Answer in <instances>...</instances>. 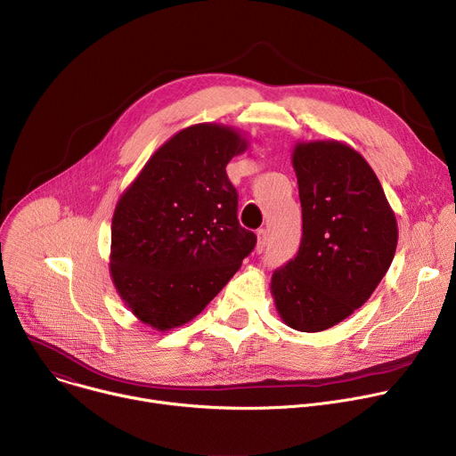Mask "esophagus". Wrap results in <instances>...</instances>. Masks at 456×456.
Returning <instances> with one entry per match:
<instances>
[{
    "mask_svg": "<svg viewBox=\"0 0 456 456\" xmlns=\"http://www.w3.org/2000/svg\"><path fill=\"white\" fill-rule=\"evenodd\" d=\"M256 236H257V245H256V248H257V252H262V250L265 248L267 241H269V231H267V229H259Z\"/></svg>",
    "mask_w": 456,
    "mask_h": 456,
    "instance_id": "1",
    "label": "esophagus"
}]
</instances>
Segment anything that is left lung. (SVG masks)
I'll return each mask as SVG.
<instances>
[{
	"label": "left lung",
	"instance_id": "left-lung-1",
	"mask_svg": "<svg viewBox=\"0 0 456 456\" xmlns=\"http://www.w3.org/2000/svg\"><path fill=\"white\" fill-rule=\"evenodd\" d=\"M303 238L274 271L271 292L285 324L321 332L361 308L394 262L399 229L364 157L339 141L297 142Z\"/></svg>",
	"mask_w": 456,
	"mask_h": 456
}]
</instances>
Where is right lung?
<instances>
[{
    "label": "right lung",
    "mask_w": 456,
    "mask_h": 456,
    "mask_svg": "<svg viewBox=\"0 0 456 456\" xmlns=\"http://www.w3.org/2000/svg\"><path fill=\"white\" fill-rule=\"evenodd\" d=\"M247 144L231 126H189L120 194L110 274L124 305L155 330L197 317L256 245L238 222V192L225 173Z\"/></svg>",
    "instance_id": "1"
}]
</instances>
